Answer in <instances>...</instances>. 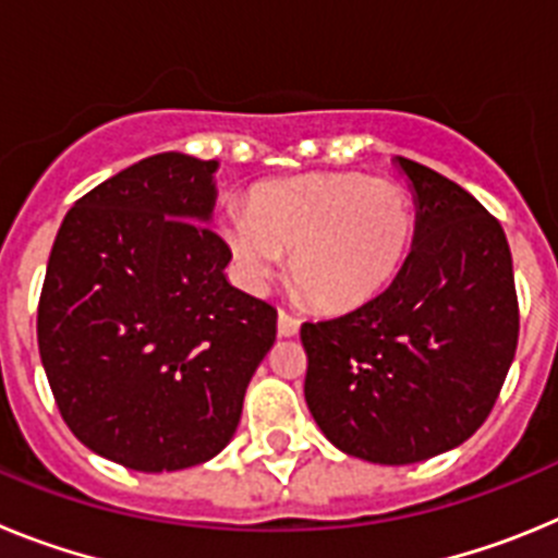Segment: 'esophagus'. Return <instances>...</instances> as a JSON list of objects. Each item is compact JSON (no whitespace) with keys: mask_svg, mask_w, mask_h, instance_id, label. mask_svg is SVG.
I'll use <instances>...</instances> for the list:
<instances>
[{"mask_svg":"<svg viewBox=\"0 0 558 558\" xmlns=\"http://www.w3.org/2000/svg\"><path fill=\"white\" fill-rule=\"evenodd\" d=\"M299 327H302V322H299L295 315H290L288 310H279V335H282V338H293V335L299 332Z\"/></svg>","mask_w":558,"mask_h":558,"instance_id":"1","label":"esophagus"}]
</instances>
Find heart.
Returning <instances> with one entry per match:
<instances>
[{"label":"heart","mask_w":558,"mask_h":558,"mask_svg":"<svg viewBox=\"0 0 558 558\" xmlns=\"http://www.w3.org/2000/svg\"><path fill=\"white\" fill-rule=\"evenodd\" d=\"M231 254L251 282H265L290 255V276L307 302L347 310L368 302L405 263L413 204L393 179L363 172H304L265 181L248 209L223 220Z\"/></svg>","instance_id":"b5f03b06"}]
</instances>
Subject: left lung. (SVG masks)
Listing matches in <instances>:
<instances>
[{"label":"left lung","mask_w":558,"mask_h":558,"mask_svg":"<svg viewBox=\"0 0 558 558\" xmlns=\"http://www.w3.org/2000/svg\"><path fill=\"white\" fill-rule=\"evenodd\" d=\"M416 234L386 290L302 324L304 399L338 450L416 463L472 436L495 408L520 335L506 231L456 181L399 156Z\"/></svg>","instance_id":"1"}]
</instances>
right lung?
<instances>
[{"label": "right lung", "mask_w": 558, "mask_h": 558, "mask_svg": "<svg viewBox=\"0 0 558 558\" xmlns=\"http://www.w3.org/2000/svg\"><path fill=\"white\" fill-rule=\"evenodd\" d=\"M218 161L159 153L66 211L38 299V352L63 422L136 472L209 461L231 441L276 307L226 282L209 226Z\"/></svg>", "instance_id": "1"}]
</instances>
